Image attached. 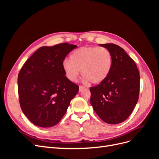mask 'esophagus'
I'll use <instances>...</instances> for the list:
<instances>
[{
    "mask_svg": "<svg viewBox=\"0 0 159 159\" xmlns=\"http://www.w3.org/2000/svg\"><path fill=\"white\" fill-rule=\"evenodd\" d=\"M80 91H82V90H84V89H85V88L84 87V86H82V85H80Z\"/></svg>",
    "mask_w": 159,
    "mask_h": 159,
    "instance_id": "34e87169",
    "label": "esophagus"
}]
</instances>
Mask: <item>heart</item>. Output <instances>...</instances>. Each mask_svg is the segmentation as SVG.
<instances>
[{"label":"heart","mask_w":159,"mask_h":159,"mask_svg":"<svg viewBox=\"0 0 159 159\" xmlns=\"http://www.w3.org/2000/svg\"><path fill=\"white\" fill-rule=\"evenodd\" d=\"M112 65V54L106 48L85 46L72 52L70 60L62 63V69L71 81L77 80L81 71L85 81L99 84L107 78Z\"/></svg>","instance_id":"obj_1"}]
</instances>
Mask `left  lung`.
Segmentation results:
<instances>
[{
  "mask_svg": "<svg viewBox=\"0 0 159 159\" xmlns=\"http://www.w3.org/2000/svg\"><path fill=\"white\" fill-rule=\"evenodd\" d=\"M99 46L111 53L113 65L107 78L90 88V103L104 122L118 124L129 117L138 102L140 75L134 61L122 48L114 44Z\"/></svg>",
  "mask_w": 159,
  "mask_h": 159,
  "instance_id": "1",
  "label": "left lung"
}]
</instances>
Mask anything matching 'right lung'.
I'll list each match as a JSON object with an SVG mask.
<instances>
[{"instance_id": "1", "label": "right lung", "mask_w": 159, "mask_h": 159, "mask_svg": "<svg viewBox=\"0 0 159 159\" xmlns=\"http://www.w3.org/2000/svg\"><path fill=\"white\" fill-rule=\"evenodd\" d=\"M76 45L62 43L42 46L23 65L18 76L22 111L35 125L51 127L67 111L79 86L70 81L62 69L66 56Z\"/></svg>"}]
</instances>
